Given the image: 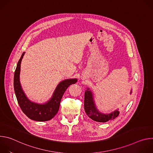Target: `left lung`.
<instances>
[{
    "mask_svg": "<svg viewBox=\"0 0 153 153\" xmlns=\"http://www.w3.org/2000/svg\"><path fill=\"white\" fill-rule=\"evenodd\" d=\"M84 109L87 116L92 120L98 122H106L113 120L119 114V111L117 110L108 114H104L99 112L94 103L92 93L88 88L85 92Z\"/></svg>",
    "mask_w": 153,
    "mask_h": 153,
    "instance_id": "left-lung-1",
    "label": "left lung"
}]
</instances>
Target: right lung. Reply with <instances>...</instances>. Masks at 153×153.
I'll return each instance as SVG.
<instances>
[{"label": "right lung", "instance_id": "obj_1", "mask_svg": "<svg viewBox=\"0 0 153 153\" xmlns=\"http://www.w3.org/2000/svg\"><path fill=\"white\" fill-rule=\"evenodd\" d=\"M25 53L22 54L16 68L14 76V88L18 103L24 113L30 119L36 121H47L53 118L57 113L62 96L68 87L77 82L76 79H67L61 82L51 99L44 104H38L31 102L24 94L20 83L19 75L20 63Z\"/></svg>", "mask_w": 153, "mask_h": 153}]
</instances>
